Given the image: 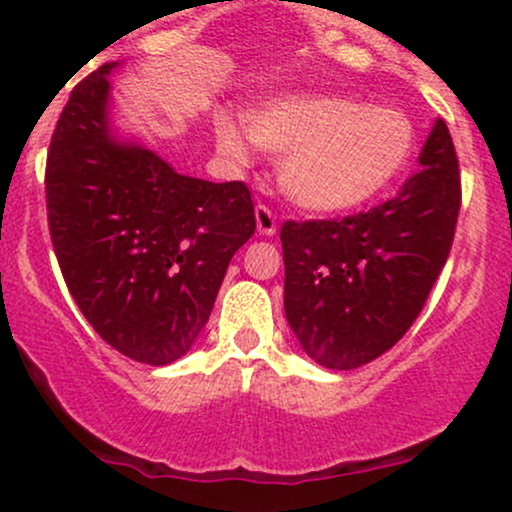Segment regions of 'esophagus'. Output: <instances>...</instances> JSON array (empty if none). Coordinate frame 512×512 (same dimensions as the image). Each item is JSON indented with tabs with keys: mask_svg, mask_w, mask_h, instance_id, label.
Wrapping results in <instances>:
<instances>
[{
	"mask_svg": "<svg viewBox=\"0 0 512 512\" xmlns=\"http://www.w3.org/2000/svg\"><path fill=\"white\" fill-rule=\"evenodd\" d=\"M255 219H257V231H260L262 236H274V233H276V214L267 207V204H257Z\"/></svg>",
	"mask_w": 512,
	"mask_h": 512,
	"instance_id": "34e87169",
	"label": "esophagus"
}]
</instances>
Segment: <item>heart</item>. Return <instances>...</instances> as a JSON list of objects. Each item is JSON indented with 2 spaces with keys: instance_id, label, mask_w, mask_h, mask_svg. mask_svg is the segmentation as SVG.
Here are the masks:
<instances>
[{
  "instance_id": "1",
  "label": "heart",
  "mask_w": 512,
  "mask_h": 512,
  "mask_svg": "<svg viewBox=\"0 0 512 512\" xmlns=\"http://www.w3.org/2000/svg\"><path fill=\"white\" fill-rule=\"evenodd\" d=\"M248 134L260 149L284 156L281 187L313 211L361 207L399 180L416 149V129L392 105L339 96L274 101L248 115ZM216 144L233 161L248 158V139L236 122H216Z\"/></svg>"
}]
</instances>
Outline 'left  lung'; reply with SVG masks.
<instances>
[{
  "instance_id": "left-lung-1",
  "label": "left lung",
  "mask_w": 512,
  "mask_h": 512,
  "mask_svg": "<svg viewBox=\"0 0 512 512\" xmlns=\"http://www.w3.org/2000/svg\"><path fill=\"white\" fill-rule=\"evenodd\" d=\"M397 197L332 221H286L284 308L303 351L351 370L392 349L448 262L462 204L455 144L436 120Z\"/></svg>"
}]
</instances>
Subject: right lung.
Segmentation results:
<instances>
[{
	"label": "right lung",
	"instance_id": "add662e5",
	"mask_svg": "<svg viewBox=\"0 0 512 512\" xmlns=\"http://www.w3.org/2000/svg\"><path fill=\"white\" fill-rule=\"evenodd\" d=\"M113 64L74 86L52 134L45 197L67 289L113 349L168 366L207 325L228 262L255 233L245 182L175 173L110 129Z\"/></svg>",
	"mask_w": 512,
	"mask_h": 512
}]
</instances>
